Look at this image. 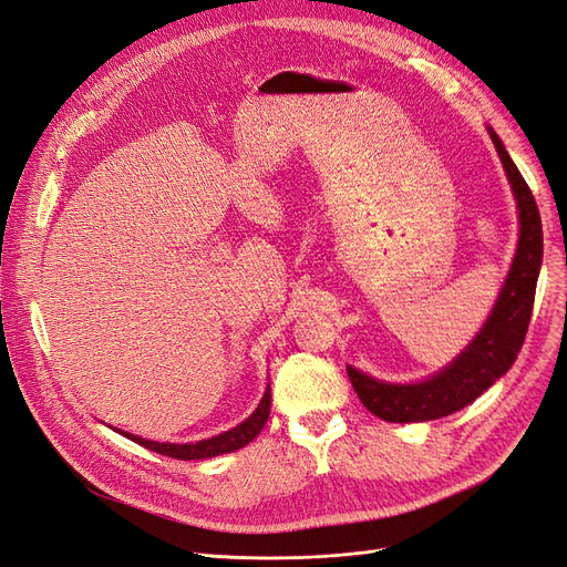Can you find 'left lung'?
<instances>
[{
    "label": "left lung",
    "mask_w": 567,
    "mask_h": 567,
    "mask_svg": "<svg viewBox=\"0 0 567 567\" xmlns=\"http://www.w3.org/2000/svg\"><path fill=\"white\" fill-rule=\"evenodd\" d=\"M518 207V246L495 307L470 347L437 374L416 383H386L347 365L353 391L368 410L389 423L433 421L477 400L501 379L524 347L542 265V220L528 184L501 137L488 127Z\"/></svg>",
    "instance_id": "obj_1"
}]
</instances>
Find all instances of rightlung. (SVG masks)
<instances>
[{
	"mask_svg": "<svg viewBox=\"0 0 567 567\" xmlns=\"http://www.w3.org/2000/svg\"><path fill=\"white\" fill-rule=\"evenodd\" d=\"M269 404H271V393H269V386L258 404V410L248 416L244 423H239L237 427L233 430H225V433L216 435V437H209V440H199L195 444H172V442H153V440H144V437H137V435H130V433H123V430H118V433L132 442H137L151 451H155V454L161 456H169V458H176V461H202V458H214V456H220V454H230V451H237L241 446H246L248 442H251L254 437H258V433L262 430V425L267 423L269 419ZM116 430V427H113Z\"/></svg>",
	"mask_w": 567,
	"mask_h": 567,
	"instance_id": "right-lung-1",
	"label": "right lung"
}]
</instances>
